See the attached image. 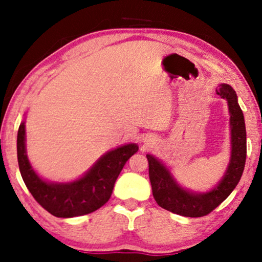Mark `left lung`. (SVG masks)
Masks as SVG:
<instances>
[{
  "label": "left lung",
  "instance_id": "8db88e82",
  "mask_svg": "<svg viewBox=\"0 0 262 262\" xmlns=\"http://www.w3.org/2000/svg\"><path fill=\"white\" fill-rule=\"evenodd\" d=\"M217 95L228 102L230 125V160L223 177L207 192H193L182 187L169 167L154 155H146L152 196L161 208L183 217H203L217 208L240 181L246 160V129L244 114L233 87L221 83Z\"/></svg>",
  "mask_w": 262,
  "mask_h": 262
}]
</instances>
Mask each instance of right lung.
Returning <instances> with one entry per match:
<instances>
[{"instance_id":"right-lung-1","label":"right lung","mask_w":262,"mask_h":262,"mask_svg":"<svg viewBox=\"0 0 262 262\" xmlns=\"http://www.w3.org/2000/svg\"><path fill=\"white\" fill-rule=\"evenodd\" d=\"M138 149L135 143L121 145L102 155L79 179L50 182L39 176L28 160L25 121L20 123L17 135L18 165L27 188L44 209L59 218L89 214L107 203L123 166Z\"/></svg>"}]
</instances>
